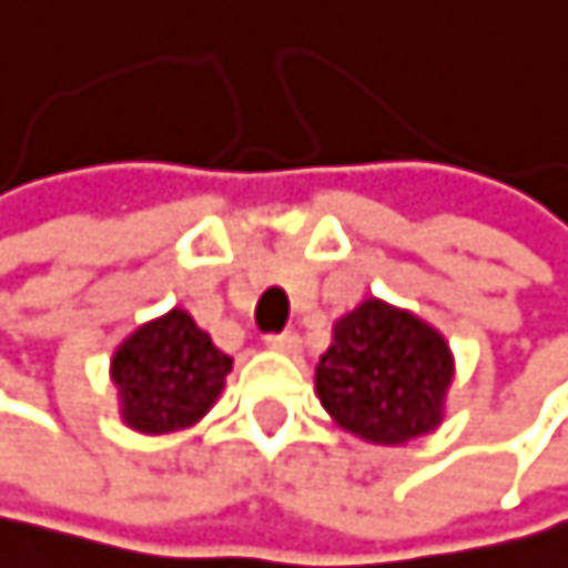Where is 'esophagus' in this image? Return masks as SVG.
I'll return each mask as SVG.
<instances>
[{
	"label": "esophagus",
	"mask_w": 568,
	"mask_h": 568,
	"mask_svg": "<svg viewBox=\"0 0 568 568\" xmlns=\"http://www.w3.org/2000/svg\"><path fill=\"white\" fill-rule=\"evenodd\" d=\"M264 343L272 351H278V354H296V351H301V336L290 333V328H286V333H272Z\"/></svg>",
	"instance_id": "34e87169"
}]
</instances>
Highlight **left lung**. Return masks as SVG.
<instances>
[{
  "label": "left lung",
  "instance_id": "left-lung-1",
  "mask_svg": "<svg viewBox=\"0 0 568 568\" xmlns=\"http://www.w3.org/2000/svg\"><path fill=\"white\" fill-rule=\"evenodd\" d=\"M314 386L343 429L368 444H408L440 426L450 351L415 314L365 301L333 325Z\"/></svg>",
  "mask_w": 568,
  "mask_h": 568
}]
</instances>
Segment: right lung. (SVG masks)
<instances>
[{
	"instance_id": "1",
	"label": "right lung",
	"mask_w": 568,
	"mask_h": 568,
	"mask_svg": "<svg viewBox=\"0 0 568 568\" xmlns=\"http://www.w3.org/2000/svg\"><path fill=\"white\" fill-rule=\"evenodd\" d=\"M229 372L232 357L221 354L185 311L142 325L113 354L124 423L142 433L193 426L217 400Z\"/></svg>"
}]
</instances>
